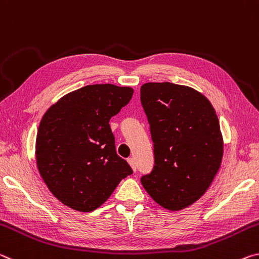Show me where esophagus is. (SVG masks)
I'll list each match as a JSON object with an SVG mask.
<instances>
[{"label":"esophagus","instance_id":"1","mask_svg":"<svg viewBox=\"0 0 259 259\" xmlns=\"http://www.w3.org/2000/svg\"><path fill=\"white\" fill-rule=\"evenodd\" d=\"M127 162H128V164H130V166L132 167V169H133V172H135L137 171V164H135V160L133 159V158H128L127 159Z\"/></svg>","mask_w":259,"mask_h":259}]
</instances>
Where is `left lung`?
Masks as SVG:
<instances>
[{"mask_svg": "<svg viewBox=\"0 0 259 259\" xmlns=\"http://www.w3.org/2000/svg\"><path fill=\"white\" fill-rule=\"evenodd\" d=\"M140 94L155 154L154 169L141 184L160 206L182 210L205 194L220 168L217 113L202 93L184 84L147 82Z\"/></svg>", "mask_w": 259, "mask_h": 259, "instance_id": "8db88e82", "label": "left lung"}]
</instances>
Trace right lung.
Returning a JSON list of instances; mask_svg holds the SVG:
<instances>
[{
	"instance_id": "obj_1",
	"label": "right lung",
	"mask_w": 259,
	"mask_h": 259,
	"mask_svg": "<svg viewBox=\"0 0 259 259\" xmlns=\"http://www.w3.org/2000/svg\"><path fill=\"white\" fill-rule=\"evenodd\" d=\"M133 93V88L111 83L88 84L61 97L45 112L36 134V166L64 205L91 212L132 175L117 155L109 121Z\"/></svg>"
}]
</instances>
